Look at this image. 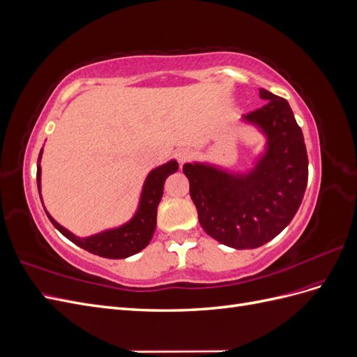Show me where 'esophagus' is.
I'll use <instances>...</instances> for the list:
<instances>
[{
	"mask_svg": "<svg viewBox=\"0 0 357 357\" xmlns=\"http://www.w3.org/2000/svg\"><path fill=\"white\" fill-rule=\"evenodd\" d=\"M176 158L178 160V164L183 165V164H186V162L192 158V152L189 149H180V150H177Z\"/></svg>",
	"mask_w": 357,
	"mask_h": 357,
	"instance_id": "obj_1",
	"label": "esophagus"
}]
</instances>
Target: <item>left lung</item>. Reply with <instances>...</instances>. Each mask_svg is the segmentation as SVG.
<instances>
[{
  "label": "left lung",
  "instance_id": "8db88e82",
  "mask_svg": "<svg viewBox=\"0 0 357 357\" xmlns=\"http://www.w3.org/2000/svg\"><path fill=\"white\" fill-rule=\"evenodd\" d=\"M266 101L241 117L265 138L264 149L245 171L207 160L183 165L202 229L225 245L261 247L295 218L308 181V156L302 129L284 98L259 89Z\"/></svg>",
  "mask_w": 357,
  "mask_h": 357
}]
</instances>
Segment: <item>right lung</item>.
<instances>
[{"instance_id": "add662e5", "label": "right lung", "mask_w": 357, "mask_h": 357, "mask_svg": "<svg viewBox=\"0 0 357 357\" xmlns=\"http://www.w3.org/2000/svg\"><path fill=\"white\" fill-rule=\"evenodd\" d=\"M41 158H43V147L40 150L38 160H37V188L40 193V199L43 207L41 197ZM178 169V164L176 159L168 160L167 164H162L149 172L142 193H139V199L137 210L132 214V218L128 222L114 226V228L101 231L98 234H93L89 236H77L74 235L67 228H63L55 219L52 218L49 211L45 207L49 220L53 226L68 238L75 245H79L84 250H88L93 255H98L107 259H125L132 256L138 252H142L144 247L152 240V236L156 229V214H158V205L164 195V185L168 176L174 174Z\"/></svg>"}]
</instances>
